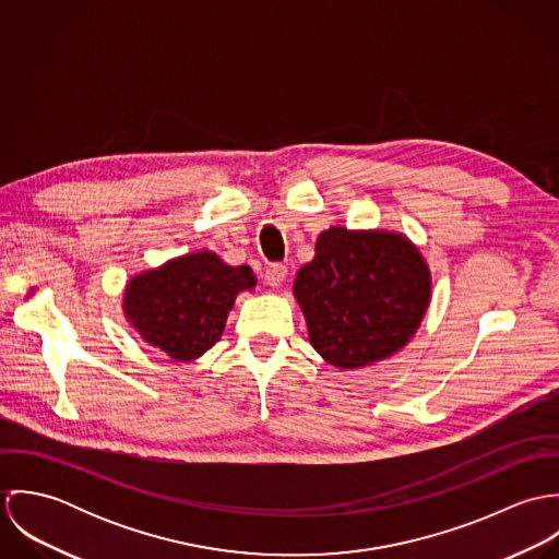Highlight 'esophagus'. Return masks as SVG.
I'll return each instance as SVG.
<instances>
[{"label":"esophagus","instance_id":"1","mask_svg":"<svg viewBox=\"0 0 559 559\" xmlns=\"http://www.w3.org/2000/svg\"><path fill=\"white\" fill-rule=\"evenodd\" d=\"M286 273H288L286 264H282V262H273V264H269V266L264 269V282H266L269 286L277 288V286L284 282Z\"/></svg>","mask_w":559,"mask_h":559}]
</instances>
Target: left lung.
Segmentation results:
<instances>
[{"mask_svg": "<svg viewBox=\"0 0 559 559\" xmlns=\"http://www.w3.org/2000/svg\"><path fill=\"white\" fill-rule=\"evenodd\" d=\"M310 342L337 368H361L400 350L430 301L419 251L394 233L329 228L295 280Z\"/></svg>", "mask_w": 559, "mask_h": 559, "instance_id": "8db88e82", "label": "left lung"}]
</instances>
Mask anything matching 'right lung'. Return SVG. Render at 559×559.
<instances>
[{
    "mask_svg": "<svg viewBox=\"0 0 559 559\" xmlns=\"http://www.w3.org/2000/svg\"><path fill=\"white\" fill-rule=\"evenodd\" d=\"M253 286L249 266H228L200 251L133 277L124 314L146 342L171 359L191 361L222 337L237 295Z\"/></svg>",
    "mask_w": 559,
    "mask_h": 559,
    "instance_id": "obj_1",
    "label": "right lung"
}]
</instances>
